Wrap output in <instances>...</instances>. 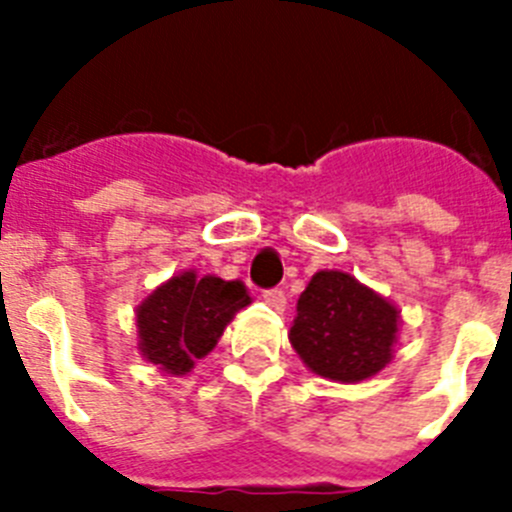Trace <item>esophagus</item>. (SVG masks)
<instances>
[{
    "instance_id": "1",
    "label": "esophagus",
    "mask_w": 512,
    "mask_h": 512,
    "mask_svg": "<svg viewBox=\"0 0 512 512\" xmlns=\"http://www.w3.org/2000/svg\"><path fill=\"white\" fill-rule=\"evenodd\" d=\"M264 302L269 307H274V310L282 312L284 307H287V295H284V289H266L264 292Z\"/></svg>"
}]
</instances>
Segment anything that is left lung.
I'll list each match as a JSON object with an SVG mask.
<instances>
[{"label":"left lung","instance_id":"8db88e82","mask_svg":"<svg viewBox=\"0 0 512 512\" xmlns=\"http://www.w3.org/2000/svg\"><path fill=\"white\" fill-rule=\"evenodd\" d=\"M400 310L348 271L312 274L297 300L289 343L302 364L330 382L372 379L395 354Z\"/></svg>","mask_w":512,"mask_h":512}]
</instances>
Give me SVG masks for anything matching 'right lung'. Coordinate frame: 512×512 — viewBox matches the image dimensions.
Returning a JSON list of instances; mask_svg holds the SVG:
<instances>
[{
  "label": "right lung",
  "mask_w": 512,
  "mask_h": 512,
  "mask_svg": "<svg viewBox=\"0 0 512 512\" xmlns=\"http://www.w3.org/2000/svg\"><path fill=\"white\" fill-rule=\"evenodd\" d=\"M246 305L251 297L241 282L179 271L135 307L140 356L171 377L189 374L194 359L210 354L235 312Z\"/></svg>",
  "instance_id": "add662e5"
}]
</instances>
